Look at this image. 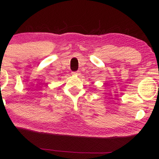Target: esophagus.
<instances>
[{"instance_id": "34e87169", "label": "esophagus", "mask_w": 159, "mask_h": 159, "mask_svg": "<svg viewBox=\"0 0 159 159\" xmlns=\"http://www.w3.org/2000/svg\"><path fill=\"white\" fill-rule=\"evenodd\" d=\"M73 75L75 76H77V75H80V71H74V72L71 73Z\"/></svg>"}]
</instances>
